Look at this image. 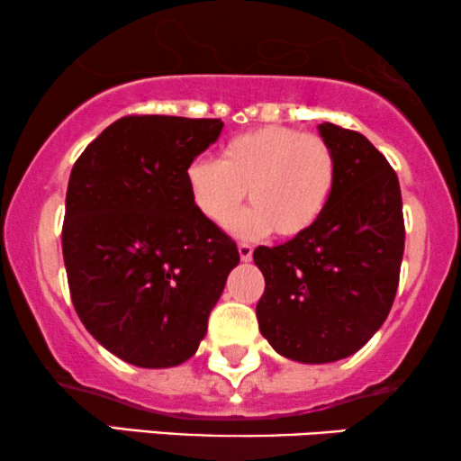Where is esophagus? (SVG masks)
I'll return each instance as SVG.
<instances>
[{"label":"esophagus","mask_w":461,"mask_h":461,"mask_svg":"<svg viewBox=\"0 0 461 461\" xmlns=\"http://www.w3.org/2000/svg\"><path fill=\"white\" fill-rule=\"evenodd\" d=\"M238 253H240V259L242 261L253 259V247H250V244H247V242L238 244Z\"/></svg>","instance_id":"esophagus-1"}]
</instances>
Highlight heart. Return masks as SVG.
<instances>
[{"label": "heart", "mask_w": 461, "mask_h": 461, "mask_svg": "<svg viewBox=\"0 0 461 461\" xmlns=\"http://www.w3.org/2000/svg\"><path fill=\"white\" fill-rule=\"evenodd\" d=\"M197 212L225 227L249 191L250 211L234 223L240 236L306 234L323 217L336 187V155L321 136L264 125L231 138L219 161L195 159L185 172Z\"/></svg>", "instance_id": "obj_1"}]
</instances>
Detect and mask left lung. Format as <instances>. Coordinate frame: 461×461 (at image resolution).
Here are the masks:
<instances>
[{"label":"left lung","mask_w":461,"mask_h":461,"mask_svg":"<svg viewBox=\"0 0 461 461\" xmlns=\"http://www.w3.org/2000/svg\"><path fill=\"white\" fill-rule=\"evenodd\" d=\"M336 155V187L312 230L258 247L266 278L259 331L283 357L328 364L359 351L392 311L404 255L393 167L359 131L321 123Z\"/></svg>","instance_id":"left-lung-1"}]
</instances>
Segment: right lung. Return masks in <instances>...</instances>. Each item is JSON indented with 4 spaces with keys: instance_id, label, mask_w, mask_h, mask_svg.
<instances>
[{
    "instance_id": "1",
    "label": "right lung",
    "mask_w": 461,
    "mask_h": 461,
    "mask_svg": "<svg viewBox=\"0 0 461 461\" xmlns=\"http://www.w3.org/2000/svg\"><path fill=\"white\" fill-rule=\"evenodd\" d=\"M221 119L131 114L83 150L69 174L61 247L80 321L140 368L187 361L240 261L236 242L191 200L185 172Z\"/></svg>"
}]
</instances>
